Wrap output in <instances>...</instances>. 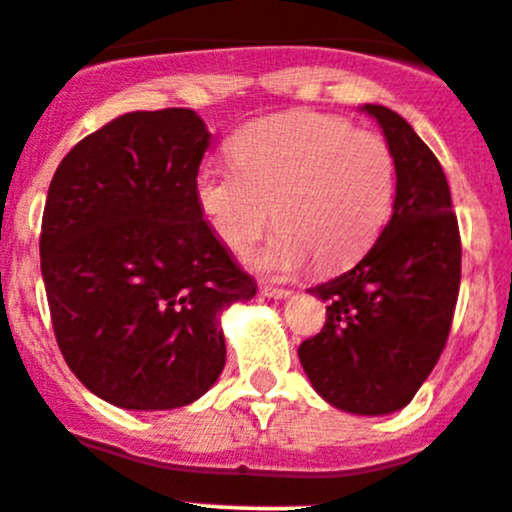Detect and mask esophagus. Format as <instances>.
I'll return each instance as SVG.
<instances>
[{
  "instance_id": "obj_1",
  "label": "esophagus",
  "mask_w": 512,
  "mask_h": 512,
  "mask_svg": "<svg viewBox=\"0 0 512 512\" xmlns=\"http://www.w3.org/2000/svg\"><path fill=\"white\" fill-rule=\"evenodd\" d=\"M261 293H263V296H268V298H288V296H291V291H288V288L268 286V283H263Z\"/></svg>"
}]
</instances>
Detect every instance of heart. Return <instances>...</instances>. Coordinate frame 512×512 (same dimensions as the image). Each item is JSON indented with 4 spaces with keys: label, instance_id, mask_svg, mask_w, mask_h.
I'll list each match as a JSON object with an SVG mask.
<instances>
[{
    "label": "heart",
    "instance_id": "b5f03b06",
    "mask_svg": "<svg viewBox=\"0 0 512 512\" xmlns=\"http://www.w3.org/2000/svg\"><path fill=\"white\" fill-rule=\"evenodd\" d=\"M231 166L204 164L194 199L216 239L254 256L261 271L288 273L308 258L321 271L356 261L381 234L396 196V159L376 131L316 111L258 119L231 139Z\"/></svg>",
    "mask_w": 512,
    "mask_h": 512
}]
</instances>
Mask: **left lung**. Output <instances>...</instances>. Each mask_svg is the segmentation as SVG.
<instances>
[{
	"label": "left lung",
	"instance_id": "8db88e82",
	"mask_svg": "<svg viewBox=\"0 0 512 512\" xmlns=\"http://www.w3.org/2000/svg\"><path fill=\"white\" fill-rule=\"evenodd\" d=\"M396 159L393 216L351 271L313 296L326 303L321 333L298 346L318 396L356 416H386L413 401L443 353L460 288V231L443 166L413 126L378 104Z\"/></svg>",
	"mask_w": 512,
	"mask_h": 512
}]
</instances>
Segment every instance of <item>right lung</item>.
I'll return each mask as SVG.
<instances>
[{
  "label": "right lung",
  "mask_w": 512,
  "mask_h": 512,
  "mask_svg": "<svg viewBox=\"0 0 512 512\" xmlns=\"http://www.w3.org/2000/svg\"><path fill=\"white\" fill-rule=\"evenodd\" d=\"M211 134L194 109L129 111L62 159L42 276L74 376L126 411L204 396L226 363L221 313L256 296L194 199Z\"/></svg>",
  "instance_id": "right-lung-1"
}]
</instances>
